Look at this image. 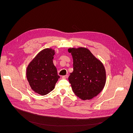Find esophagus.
Listing matches in <instances>:
<instances>
[{
  "instance_id": "obj_1",
  "label": "esophagus",
  "mask_w": 133,
  "mask_h": 133,
  "mask_svg": "<svg viewBox=\"0 0 133 133\" xmlns=\"http://www.w3.org/2000/svg\"><path fill=\"white\" fill-rule=\"evenodd\" d=\"M68 77V75H66L62 76V78L65 79H67Z\"/></svg>"
}]
</instances>
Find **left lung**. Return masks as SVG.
<instances>
[{
  "label": "left lung",
  "instance_id": "8db88e82",
  "mask_svg": "<svg viewBox=\"0 0 133 133\" xmlns=\"http://www.w3.org/2000/svg\"><path fill=\"white\" fill-rule=\"evenodd\" d=\"M73 59V72L68 77L74 94L83 100L99 94L105 85L106 71L102 62L87 48H69Z\"/></svg>",
  "mask_w": 133,
  "mask_h": 133
}]
</instances>
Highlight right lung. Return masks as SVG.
<instances>
[{"mask_svg":"<svg viewBox=\"0 0 133 133\" xmlns=\"http://www.w3.org/2000/svg\"><path fill=\"white\" fill-rule=\"evenodd\" d=\"M54 51L46 48L40 52L27 68L26 76L31 88L45 95L54 88L60 76L53 62Z\"/></svg>","mask_w":133,"mask_h":133,"instance_id":"1","label":"right lung"}]
</instances>
